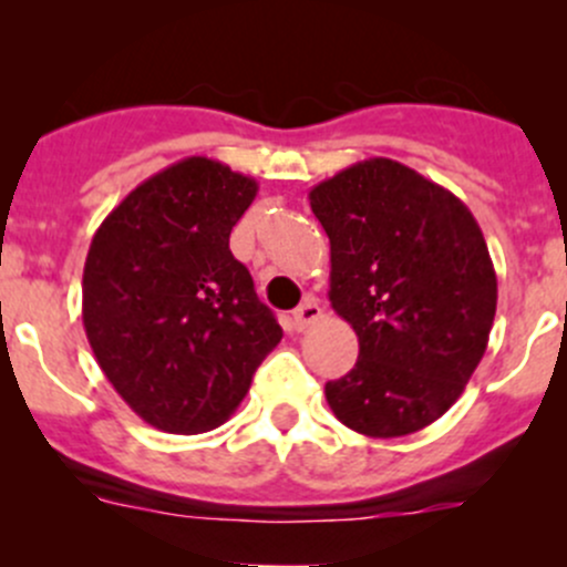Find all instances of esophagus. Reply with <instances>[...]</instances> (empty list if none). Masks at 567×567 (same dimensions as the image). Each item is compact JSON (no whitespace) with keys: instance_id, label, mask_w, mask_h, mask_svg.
Listing matches in <instances>:
<instances>
[{"instance_id":"obj_1","label":"esophagus","mask_w":567,"mask_h":567,"mask_svg":"<svg viewBox=\"0 0 567 567\" xmlns=\"http://www.w3.org/2000/svg\"><path fill=\"white\" fill-rule=\"evenodd\" d=\"M318 318H320V307H318L316 296H307V299L301 301L293 312H290V326H293L296 331H305L307 326L316 323Z\"/></svg>"}]
</instances>
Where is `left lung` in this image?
Returning <instances> with one entry per match:
<instances>
[{
    "label": "left lung",
    "instance_id": "left-lung-1",
    "mask_svg": "<svg viewBox=\"0 0 567 567\" xmlns=\"http://www.w3.org/2000/svg\"><path fill=\"white\" fill-rule=\"evenodd\" d=\"M331 247L329 301L359 359L326 384L342 425L370 439L436 422L483 359L496 271L472 210L392 158H368L310 192Z\"/></svg>",
    "mask_w": 567,
    "mask_h": 567
}]
</instances>
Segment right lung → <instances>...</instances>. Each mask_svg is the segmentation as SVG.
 Instances as JSON below:
<instances>
[{
    "label": "right lung",
    "mask_w": 567,
    "mask_h": 567,
    "mask_svg": "<svg viewBox=\"0 0 567 567\" xmlns=\"http://www.w3.org/2000/svg\"><path fill=\"white\" fill-rule=\"evenodd\" d=\"M257 181L188 156L134 188L101 221L82 318L109 384L167 433L219 427L282 340L230 233Z\"/></svg>",
    "instance_id": "1"
}]
</instances>
